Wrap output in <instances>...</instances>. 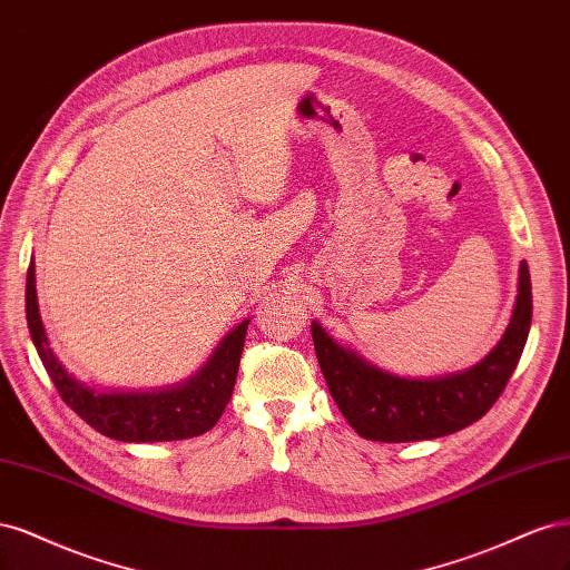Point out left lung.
<instances>
[{"label":"left lung","instance_id":"8db88e82","mask_svg":"<svg viewBox=\"0 0 570 570\" xmlns=\"http://www.w3.org/2000/svg\"><path fill=\"white\" fill-rule=\"evenodd\" d=\"M532 293L521 263L519 298L498 347L464 374L445 379H400L341 347L312 322L317 362L341 414L362 438L412 443L462 431L479 421L507 389L530 332Z\"/></svg>","mask_w":570,"mask_h":570}]
</instances>
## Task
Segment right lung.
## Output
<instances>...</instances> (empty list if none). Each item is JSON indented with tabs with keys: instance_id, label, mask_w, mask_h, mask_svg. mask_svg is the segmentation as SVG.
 Instances as JSON below:
<instances>
[{
	"instance_id": "add662e5",
	"label": "right lung",
	"mask_w": 570,
	"mask_h": 570,
	"mask_svg": "<svg viewBox=\"0 0 570 570\" xmlns=\"http://www.w3.org/2000/svg\"><path fill=\"white\" fill-rule=\"evenodd\" d=\"M26 317L30 338L61 400L91 429L120 443H158V440L165 443V440H187L210 431L234 393L248 328V320L238 324L217 345L204 370L177 389L154 393H99L72 379L57 355L49 351L40 320L38 291H35V263L28 267Z\"/></svg>"
}]
</instances>
